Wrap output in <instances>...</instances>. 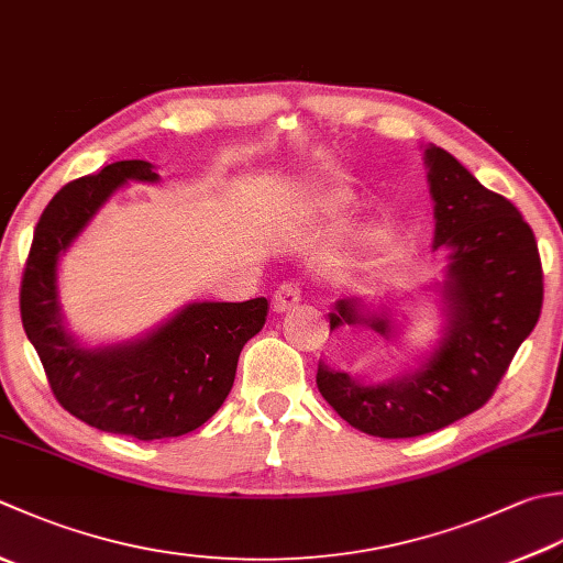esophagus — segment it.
I'll return each mask as SVG.
<instances>
[{
  "label": "esophagus",
  "instance_id": "esophagus-1",
  "mask_svg": "<svg viewBox=\"0 0 563 563\" xmlns=\"http://www.w3.org/2000/svg\"><path fill=\"white\" fill-rule=\"evenodd\" d=\"M302 300V290H300V283L297 280H285L278 285V290L273 292V307L278 312H288L292 310L295 305H300Z\"/></svg>",
  "mask_w": 563,
  "mask_h": 563
}]
</instances>
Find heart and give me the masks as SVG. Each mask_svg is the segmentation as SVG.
Here are the masks:
<instances>
[{"label":"heart","instance_id":"b5f03b06","mask_svg":"<svg viewBox=\"0 0 563 563\" xmlns=\"http://www.w3.org/2000/svg\"><path fill=\"white\" fill-rule=\"evenodd\" d=\"M349 202H351V197H349L346 192H341V190H332V192H324L322 197H319L317 207H319V212H322V214L336 217V214L344 212V209L349 207Z\"/></svg>","mask_w":563,"mask_h":563}]
</instances>
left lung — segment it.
<instances>
[{
    "label": "left lung",
    "instance_id": "8db88e82",
    "mask_svg": "<svg viewBox=\"0 0 563 563\" xmlns=\"http://www.w3.org/2000/svg\"><path fill=\"white\" fill-rule=\"evenodd\" d=\"M424 153L437 202L434 249H451L446 336L424 366L395 383L363 385L322 363L317 368L322 398L351 427L383 439L437 432L486 405L544 300L542 258L520 209L444 148ZM341 324H368L380 334L390 329L388 319L361 317L351 300L329 314V327Z\"/></svg>",
    "mask_w": 563,
    "mask_h": 563
}]
</instances>
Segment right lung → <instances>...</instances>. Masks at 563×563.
<instances>
[{"label":"right lung","mask_w":563,"mask_h":563,"mask_svg":"<svg viewBox=\"0 0 563 563\" xmlns=\"http://www.w3.org/2000/svg\"><path fill=\"white\" fill-rule=\"evenodd\" d=\"M126 180H158L146 161H117L60 187L33 231L19 307L55 400L85 424L141 442L202 427L234 385L236 361L266 324L268 300L195 302L136 344L87 351L58 317L55 263Z\"/></svg>","instance_id":"add662e5"}]
</instances>
